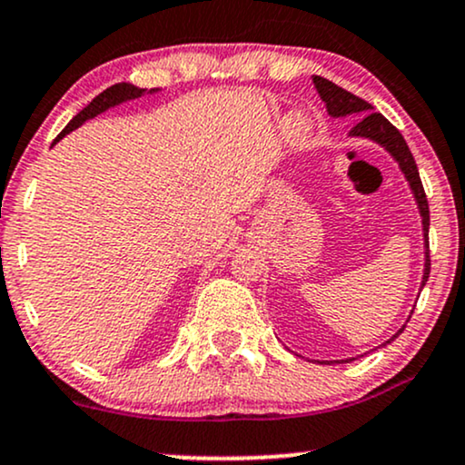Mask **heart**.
Listing matches in <instances>:
<instances>
[{
    "label": "heart",
    "mask_w": 465,
    "mask_h": 465,
    "mask_svg": "<svg viewBox=\"0 0 465 465\" xmlns=\"http://www.w3.org/2000/svg\"><path fill=\"white\" fill-rule=\"evenodd\" d=\"M300 133H302V126H300Z\"/></svg>",
    "instance_id": "obj_1"
}]
</instances>
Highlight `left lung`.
Wrapping results in <instances>:
<instances>
[{
    "mask_svg": "<svg viewBox=\"0 0 465 465\" xmlns=\"http://www.w3.org/2000/svg\"><path fill=\"white\" fill-rule=\"evenodd\" d=\"M312 83H314V87H317L319 95H322L325 106H328L330 115L341 117V115H350V114H361L359 122L354 124V129L350 131L351 135L370 137V140L378 142L381 146H385L387 151L393 154V159H396V162L400 163V168H402L404 177H407V181L411 183V190H413V194H415V201H418L420 214H421V225H424L426 262H424V277H421V286H424L426 280H429V273H430L429 201H426L424 185H421V179H420V173H418V163H415L413 154H411L407 142H404V137H402V133H400L396 126H393L391 122L387 120L385 115L378 114V111H371L370 103H365V100L359 98V95L345 92L343 87L334 84L332 80L314 76ZM396 336H393V339H396Z\"/></svg>",
    "mask_w": 465,
    "mask_h": 465,
    "instance_id": "8db88e82",
    "label": "left lung"
}]
</instances>
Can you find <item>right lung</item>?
I'll list each match as a JSON object with an SVG mask.
<instances>
[{"mask_svg": "<svg viewBox=\"0 0 465 465\" xmlns=\"http://www.w3.org/2000/svg\"><path fill=\"white\" fill-rule=\"evenodd\" d=\"M142 94H143V89L133 87V84H129V83H117V84H114V87L104 89L103 94L95 95V98L92 100V103H89L87 106H84V109L80 111V114H78L76 117H74L72 122H69V124L65 126V129H63L61 133H58V137H56L54 142L61 140V137H65L69 131L78 129V126L83 124V122L92 120V117H95L98 114H103V111L109 109V106H115V104L124 103V100L140 98Z\"/></svg>", "mask_w": 465, "mask_h": 465, "instance_id": "right-lung-1", "label": "right lung"}]
</instances>
